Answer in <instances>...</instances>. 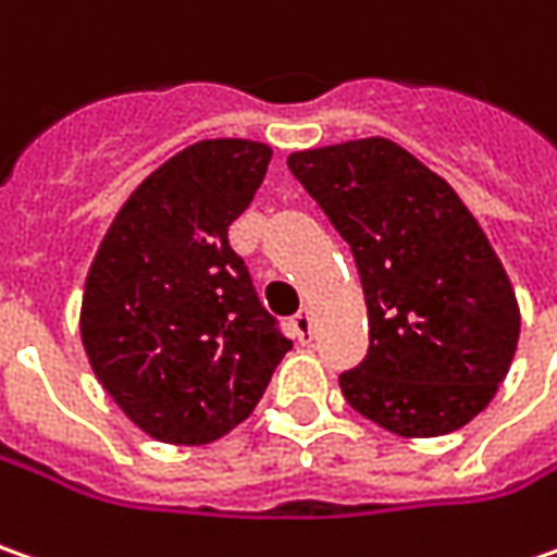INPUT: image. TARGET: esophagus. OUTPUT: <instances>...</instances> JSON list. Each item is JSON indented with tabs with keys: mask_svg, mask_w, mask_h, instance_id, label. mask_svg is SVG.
<instances>
[{
	"mask_svg": "<svg viewBox=\"0 0 557 557\" xmlns=\"http://www.w3.org/2000/svg\"><path fill=\"white\" fill-rule=\"evenodd\" d=\"M293 330H296L298 342H311V336H314V320H311V314L308 311H298L293 317Z\"/></svg>",
	"mask_w": 557,
	"mask_h": 557,
	"instance_id": "1",
	"label": "esophagus"
}]
</instances>
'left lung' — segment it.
I'll return each mask as SVG.
<instances>
[{"label": "left lung", "mask_w": 557, "mask_h": 557, "mask_svg": "<svg viewBox=\"0 0 557 557\" xmlns=\"http://www.w3.org/2000/svg\"><path fill=\"white\" fill-rule=\"evenodd\" d=\"M289 172L351 246L370 351L338 375L360 416L400 437L469 425L506 379L518 298L469 206L388 138L289 153Z\"/></svg>", "instance_id": "left-lung-1"}]
</instances>
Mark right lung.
<instances>
[{
    "mask_svg": "<svg viewBox=\"0 0 557 557\" xmlns=\"http://www.w3.org/2000/svg\"><path fill=\"white\" fill-rule=\"evenodd\" d=\"M271 153L246 138L184 147L128 194L88 268V363L163 444L200 447L237 429L293 348L227 243Z\"/></svg>",
    "mask_w": 557,
    "mask_h": 557,
    "instance_id": "add662e5",
    "label": "right lung"
}]
</instances>
